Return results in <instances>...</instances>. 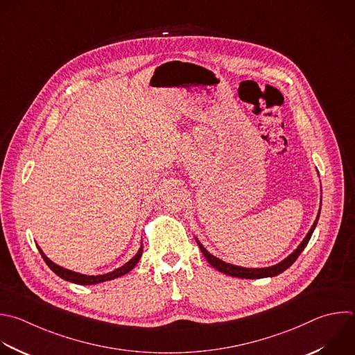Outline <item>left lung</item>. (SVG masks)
<instances>
[{
  "mask_svg": "<svg viewBox=\"0 0 355 355\" xmlns=\"http://www.w3.org/2000/svg\"><path fill=\"white\" fill-rule=\"evenodd\" d=\"M319 214H320V209L318 211V216H316V220L313 221L311 230L308 231V234L305 235V239L302 240V243L286 258L283 259L282 262L273 265V266H269V268H243V266H237V265H231V263H227L218 258H216L214 255H211L202 244L200 241L195 237L199 248H200V252L203 254L205 259L218 272L224 273V275H228V276H232V277H239V279H265V277H275L280 273H283L284 270H287L295 261L297 258L301 255V252L305 250L306 244L309 243L311 237H312V232L318 224V220H319Z\"/></svg>",
  "mask_w": 355,
  "mask_h": 355,
  "instance_id": "8db88e82",
  "label": "left lung"
}]
</instances>
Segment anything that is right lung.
<instances>
[{"instance_id":"1","label":"right lung","mask_w":355,"mask_h":355,"mask_svg":"<svg viewBox=\"0 0 355 355\" xmlns=\"http://www.w3.org/2000/svg\"><path fill=\"white\" fill-rule=\"evenodd\" d=\"M37 250L40 251L44 262L49 265V268L57 275L60 276L61 279L67 280V282H71V283H75V284H80V286H92V284H98V283H103V282H108V280H114L116 277H121L124 275H127L128 272H131L137 263L139 262L141 257H142V251H144V247H142V243H141V248L138 250V252L135 254V257L132 259H130L125 265H123L121 268H118L110 273H105V275H97V276H89V275H82V273H78V272H72L69 269H65L62 266H58L57 263H54L53 261H50L44 252L42 251V248L37 245Z\"/></svg>"}]
</instances>
